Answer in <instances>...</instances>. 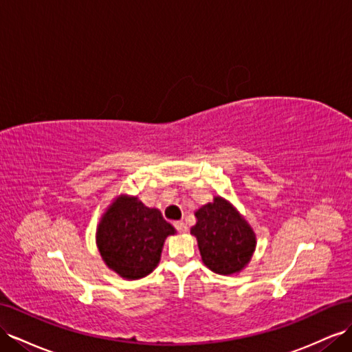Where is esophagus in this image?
<instances>
[{"label":"esophagus","mask_w":352,"mask_h":352,"mask_svg":"<svg viewBox=\"0 0 352 352\" xmlns=\"http://www.w3.org/2000/svg\"><path fill=\"white\" fill-rule=\"evenodd\" d=\"M175 228L177 232H186L188 231V226L184 222H175Z\"/></svg>","instance_id":"34e87169"}]
</instances>
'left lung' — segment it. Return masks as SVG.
Returning a JSON list of instances; mask_svg holds the SVG:
<instances>
[{"label":"left lung","instance_id":"left-lung-1","mask_svg":"<svg viewBox=\"0 0 352 352\" xmlns=\"http://www.w3.org/2000/svg\"><path fill=\"white\" fill-rule=\"evenodd\" d=\"M197 223L191 234L197 236L199 254L208 270L221 275L240 272L250 262L256 247L252 226L222 197L195 212Z\"/></svg>","mask_w":352,"mask_h":352}]
</instances>
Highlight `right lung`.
Here are the masks:
<instances>
[{"label":"right lung","instance_id":"obj_1","mask_svg":"<svg viewBox=\"0 0 352 352\" xmlns=\"http://www.w3.org/2000/svg\"><path fill=\"white\" fill-rule=\"evenodd\" d=\"M175 232L157 208L146 207L138 197L120 195L100 217L96 243L109 270L122 278L139 280L154 271L164 240Z\"/></svg>","mask_w":352,"mask_h":352}]
</instances>
